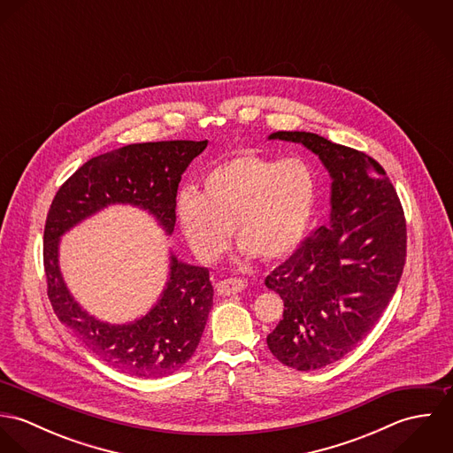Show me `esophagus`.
Returning a JSON list of instances; mask_svg holds the SVG:
<instances>
[{"instance_id":"esophagus-1","label":"esophagus","mask_w":453,"mask_h":453,"mask_svg":"<svg viewBox=\"0 0 453 453\" xmlns=\"http://www.w3.org/2000/svg\"><path fill=\"white\" fill-rule=\"evenodd\" d=\"M246 289V282L241 279H223L216 284V291L219 295H237Z\"/></svg>"}]
</instances>
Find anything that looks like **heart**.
I'll return each instance as SVG.
<instances>
[{"label":"heart","mask_w":453,"mask_h":453,"mask_svg":"<svg viewBox=\"0 0 453 453\" xmlns=\"http://www.w3.org/2000/svg\"><path fill=\"white\" fill-rule=\"evenodd\" d=\"M316 195V174L303 158L242 151L212 167L198 194L180 195L176 211L188 246L202 261L221 257L230 230L242 258L277 261L302 244Z\"/></svg>","instance_id":"b5f03b06"}]
</instances>
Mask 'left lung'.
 <instances>
[{"instance_id": "1", "label": "left lung", "mask_w": 453, "mask_h": 453, "mask_svg": "<svg viewBox=\"0 0 453 453\" xmlns=\"http://www.w3.org/2000/svg\"><path fill=\"white\" fill-rule=\"evenodd\" d=\"M268 139L303 144L331 178L327 223L265 279L284 302L266 336L270 352L298 372L319 370L354 350L388 309L406 259L404 212L384 167L366 153L312 132Z\"/></svg>"}]
</instances>
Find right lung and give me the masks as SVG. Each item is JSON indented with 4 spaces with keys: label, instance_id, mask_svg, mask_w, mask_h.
<instances>
[{
    "label": "right lung",
    "instance_id": "add662e5",
    "mask_svg": "<svg viewBox=\"0 0 453 453\" xmlns=\"http://www.w3.org/2000/svg\"><path fill=\"white\" fill-rule=\"evenodd\" d=\"M205 146L207 141L139 142L94 157L59 188L49 209L43 263L52 309L92 354L126 375L167 377L194 356L212 305L209 270L171 253L167 284L150 312L132 323H103L85 312L65 286L61 237L113 203L148 211L171 235L181 174Z\"/></svg>",
    "mask_w": 453,
    "mask_h": 453
}]
</instances>
